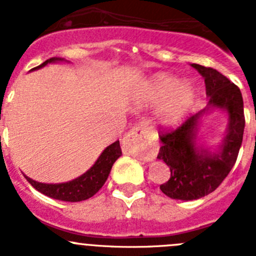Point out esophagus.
Instances as JSON below:
<instances>
[{
    "label": "esophagus",
    "mask_w": 256,
    "mask_h": 256,
    "mask_svg": "<svg viewBox=\"0 0 256 256\" xmlns=\"http://www.w3.org/2000/svg\"><path fill=\"white\" fill-rule=\"evenodd\" d=\"M123 151L142 160H152L158 152V142L151 134L148 122H140L124 136Z\"/></svg>",
    "instance_id": "34e87169"
}]
</instances>
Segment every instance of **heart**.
I'll list each match as a JSON object with an SVG mask.
<instances>
[{"instance_id":"1","label":"heart","mask_w":256,"mask_h":256,"mask_svg":"<svg viewBox=\"0 0 256 256\" xmlns=\"http://www.w3.org/2000/svg\"><path fill=\"white\" fill-rule=\"evenodd\" d=\"M165 101L159 112L160 122L165 126H174L182 120L191 108L195 91L190 83H180L176 76L159 74L150 86V100L154 102Z\"/></svg>"}]
</instances>
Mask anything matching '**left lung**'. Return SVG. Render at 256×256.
Returning <instances> with one entry per match:
<instances>
[{"instance_id": "8db88e82", "label": "left lung", "mask_w": 256, "mask_h": 256, "mask_svg": "<svg viewBox=\"0 0 256 256\" xmlns=\"http://www.w3.org/2000/svg\"><path fill=\"white\" fill-rule=\"evenodd\" d=\"M205 79L209 105L226 108L230 128L220 152L198 151L195 130L201 112L187 116L174 128H160V160L166 162L170 177L160 186L174 200H196L212 194L227 177L238 156L245 130L244 100L240 88L212 68L192 64Z\"/></svg>"}]
</instances>
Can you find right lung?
Listing matches in <instances>:
<instances>
[{"mask_svg":"<svg viewBox=\"0 0 256 256\" xmlns=\"http://www.w3.org/2000/svg\"><path fill=\"white\" fill-rule=\"evenodd\" d=\"M58 60H61V58H48V60L44 61V64L33 68L32 70L40 69V68L44 66L48 62H54V61ZM120 155V144H119V141H115L114 144H110L108 148L104 150V152L101 154L100 158L97 159V162H94V165L90 170L86 172L83 176L76 178L74 180H70V182L66 183H58V184H46V183L36 182V180H30L28 177L26 178L37 191L48 196V198L61 201H72V202L87 200V198H92L104 186V183L106 182L110 170H112V164Z\"/></svg>","mask_w":256,"mask_h":256,"instance_id":"right-lung-1","label":"right lung"}]
</instances>
